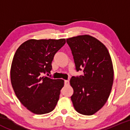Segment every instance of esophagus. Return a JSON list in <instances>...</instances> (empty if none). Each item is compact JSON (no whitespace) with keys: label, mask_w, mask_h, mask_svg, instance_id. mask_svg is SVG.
Wrapping results in <instances>:
<instances>
[{"label":"esophagus","mask_w":130,"mask_h":130,"mask_svg":"<svg viewBox=\"0 0 130 130\" xmlns=\"http://www.w3.org/2000/svg\"><path fill=\"white\" fill-rule=\"evenodd\" d=\"M69 83H70V82H69V80H65V85L67 86V85H69Z\"/></svg>","instance_id":"obj_1"}]
</instances>
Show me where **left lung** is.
Returning a JSON list of instances; mask_svg holds the SVG:
<instances>
[{
  "label": "left lung",
  "instance_id": "8db88e82",
  "mask_svg": "<svg viewBox=\"0 0 130 130\" xmlns=\"http://www.w3.org/2000/svg\"><path fill=\"white\" fill-rule=\"evenodd\" d=\"M73 56L76 70L84 75L72 77L70 84L75 109L84 115H92L107 102L114 80L112 60L106 46L88 35L67 39Z\"/></svg>",
  "mask_w": 130,
  "mask_h": 130
}]
</instances>
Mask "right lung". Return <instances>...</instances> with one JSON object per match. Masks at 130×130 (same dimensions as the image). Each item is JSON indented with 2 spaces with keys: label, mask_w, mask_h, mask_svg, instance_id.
Masks as SVG:
<instances>
[{
  "label": "right lung",
  "mask_w": 130,
  "mask_h": 130,
  "mask_svg": "<svg viewBox=\"0 0 130 130\" xmlns=\"http://www.w3.org/2000/svg\"><path fill=\"white\" fill-rule=\"evenodd\" d=\"M65 43V39H31L21 44L14 54L10 68L12 86L19 101L32 113H48L58 101L64 80L43 74L50 73L54 55Z\"/></svg>",
  "instance_id": "right-lung-1"
}]
</instances>
